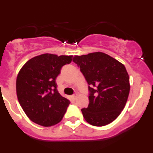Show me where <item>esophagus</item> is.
I'll use <instances>...</instances> for the list:
<instances>
[{"label":"esophagus","instance_id":"34e87169","mask_svg":"<svg viewBox=\"0 0 153 153\" xmlns=\"http://www.w3.org/2000/svg\"><path fill=\"white\" fill-rule=\"evenodd\" d=\"M77 93H74V95L72 96V97H73V99H74V100H75L76 98V97H77Z\"/></svg>","mask_w":153,"mask_h":153}]
</instances>
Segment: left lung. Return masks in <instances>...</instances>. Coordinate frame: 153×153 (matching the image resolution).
Masks as SVG:
<instances>
[{
    "label": "left lung",
    "instance_id": "left-lung-1",
    "mask_svg": "<svg viewBox=\"0 0 153 153\" xmlns=\"http://www.w3.org/2000/svg\"><path fill=\"white\" fill-rule=\"evenodd\" d=\"M73 60L89 84L90 103L81 109L85 120L96 126L114 121L125 107L130 90L125 66L102 52L75 56Z\"/></svg>",
    "mask_w": 153,
    "mask_h": 153
}]
</instances>
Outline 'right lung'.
Instances as JSON below:
<instances>
[{
  "mask_svg": "<svg viewBox=\"0 0 153 153\" xmlns=\"http://www.w3.org/2000/svg\"><path fill=\"white\" fill-rule=\"evenodd\" d=\"M73 56L44 53L26 62L16 80L18 101L28 118L42 126L60 123L70 103L56 89V76Z\"/></svg>",
  "mask_w": 153,
  "mask_h": 153,
  "instance_id": "add662e5",
  "label": "right lung"
}]
</instances>
